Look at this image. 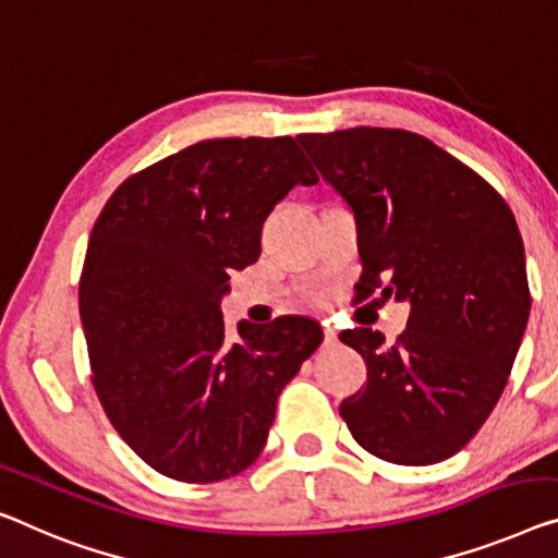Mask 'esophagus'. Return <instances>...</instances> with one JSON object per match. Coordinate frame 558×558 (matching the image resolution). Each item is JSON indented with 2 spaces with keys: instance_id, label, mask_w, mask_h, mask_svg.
Segmentation results:
<instances>
[{
  "instance_id": "esophagus-1",
  "label": "esophagus",
  "mask_w": 558,
  "mask_h": 558,
  "mask_svg": "<svg viewBox=\"0 0 558 558\" xmlns=\"http://www.w3.org/2000/svg\"><path fill=\"white\" fill-rule=\"evenodd\" d=\"M323 340H326L328 345H332V343H336V340H338V332L332 330L330 326H326V328H323Z\"/></svg>"
}]
</instances>
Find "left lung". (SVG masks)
<instances>
[{"label": "left lung", "instance_id": "obj_1", "mask_svg": "<svg viewBox=\"0 0 558 558\" xmlns=\"http://www.w3.org/2000/svg\"><path fill=\"white\" fill-rule=\"evenodd\" d=\"M298 143L359 222L355 301L411 303L393 345L371 328L340 332L368 368L340 415L384 461L451 459L492 415L526 330L513 213L469 165L409 130L353 128Z\"/></svg>", "mask_w": 558, "mask_h": 558}]
</instances>
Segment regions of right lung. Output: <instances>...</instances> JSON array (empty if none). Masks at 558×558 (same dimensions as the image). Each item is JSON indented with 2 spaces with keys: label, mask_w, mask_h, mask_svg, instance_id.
Here are the masks:
<instances>
[{
  "label": "right lung",
  "mask_w": 558,
  "mask_h": 558,
  "mask_svg": "<svg viewBox=\"0 0 558 558\" xmlns=\"http://www.w3.org/2000/svg\"><path fill=\"white\" fill-rule=\"evenodd\" d=\"M318 174L293 137L203 140L130 174L99 213L80 278L93 386L162 476L215 484L260 456L276 401L320 345L311 318L240 323L220 303L260 255L272 207Z\"/></svg>",
  "instance_id": "1"
}]
</instances>
